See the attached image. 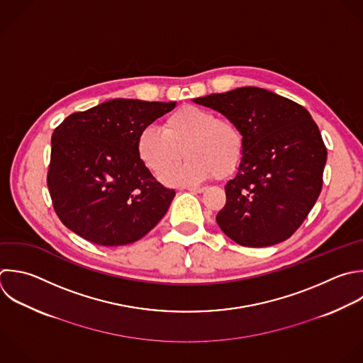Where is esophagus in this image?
<instances>
[{"label": "esophagus", "instance_id": "obj_1", "mask_svg": "<svg viewBox=\"0 0 363 363\" xmlns=\"http://www.w3.org/2000/svg\"><path fill=\"white\" fill-rule=\"evenodd\" d=\"M187 190H189L190 193H203L206 189H204V187H196V186H190V187H187Z\"/></svg>", "mask_w": 363, "mask_h": 363}]
</instances>
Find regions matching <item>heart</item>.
Listing matches in <instances>:
<instances>
[{"label": "heart", "instance_id": "obj_1", "mask_svg": "<svg viewBox=\"0 0 363 363\" xmlns=\"http://www.w3.org/2000/svg\"><path fill=\"white\" fill-rule=\"evenodd\" d=\"M245 149L241 128L210 109L187 105L172 112L163 129L145 126L136 139L142 163L156 176L174 165L183 154L189 159L162 179L169 184H190L214 176H231L241 164Z\"/></svg>", "mask_w": 363, "mask_h": 363}]
</instances>
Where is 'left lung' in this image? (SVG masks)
Here are the masks:
<instances>
[{
	"mask_svg": "<svg viewBox=\"0 0 363 363\" xmlns=\"http://www.w3.org/2000/svg\"><path fill=\"white\" fill-rule=\"evenodd\" d=\"M234 121L245 149L237 174L225 184V206L216 220L244 247H268L289 238L313 207L326 147L309 112L294 101L255 86L194 99Z\"/></svg>",
	"mask_w": 363,
	"mask_h": 363,
	"instance_id": "1",
	"label": "left lung"
}]
</instances>
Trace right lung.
<instances>
[{
  "label": "right lung",
  "instance_id": "obj_1",
  "mask_svg": "<svg viewBox=\"0 0 363 363\" xmlns=\"http://www.w3.org/2000/svg\"><path fill=\"white\" fill-rule=\"evenodd\" d=\"M174 106L113 99L55 128L47 184L65 227L98 245L116 247L140 240L162 220L176 191L142 163L136 139Z\"/></svg>",
  "mask_w": 363,
  "mask_h": 363
}]
</instances>
